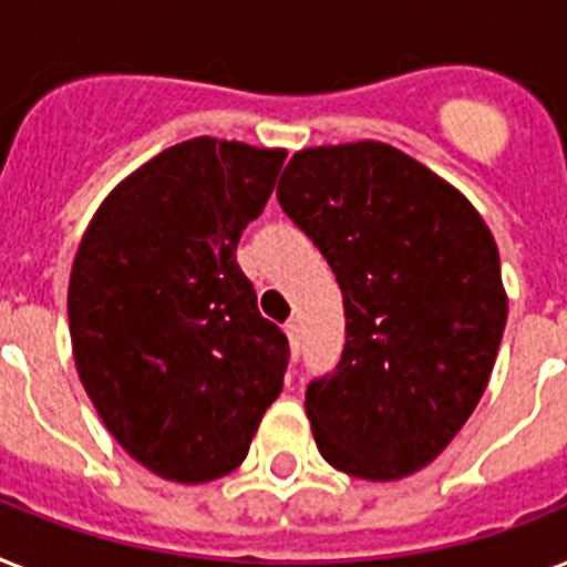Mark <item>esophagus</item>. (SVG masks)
<instances>
[{
	"instance_id": "esophagus-1",
	"label": "esophagus",
	"mask_w": 567,
	"mask_h": 567,
	"mask_svg": "<svg viewBox=\"0 0 567 567\" xmlns=\"http://www.w3.org/2000/svg\"><path fill=\"white\" fill-rule=\"evenodd\" d=\"M284 333H287L289 348H292V353H295V357H298V350H301V324H298L295 318H289L287 324H284Z\"/></svg>"
}]
</instances>
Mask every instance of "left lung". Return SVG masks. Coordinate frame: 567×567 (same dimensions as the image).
<instances>
[{"mask_svg": "<svg viewBox=\"0 0 567 567\" xmlns=\"http://www.w3.org/2000/svg\"><path fill=\"white\" fill-rule=\"evenodd\" d=\"M278 203L336 275L344 350L307 385L330 466L423 470L478 405L507 324L489 228L452 185L382 142L295 153Z\"/></svg>", "mask_w": 567, "mask_h": 567, "instance_id": "1", "label": "left lung"}]
</instances>
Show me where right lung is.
Wrapping results in <instances>:
<instances>
[{
	"label": "right lung",
	"mask_w": 567,
	"mask_h": 567,
	"mask_svg": "<svg viewBox=\"0 0 567 567\" xmlns=\"http://www.w3.org/2000/svg\"><path fill=\"white\" fill-rule=\"evenodd\" d=\"M284 158L205 135L176 144L106 196L74 257L83 388L112 437L167 481L237 470L284 385L289 341L234 257Z\"/></svg>",
	"instance_id": "right-lung-1"
}]
</instances>
